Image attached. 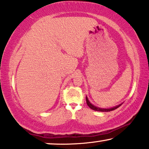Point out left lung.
Returning <instances> with one entry per match:
<instances>
[{
  "label": "left lung",
  "instance_id": "8db88e82",
  "mask_svg": "<svg viewBox=\"0 0 149 149\" xmlns=\"http://www.w3.org/2000/svg\"><path fill=\"white\" fill-rule=\"evenodd\" d=\"M86 103L88 104V106L91 109H93L95 111H101V112H108V111H113L115 109H117L119 107H120L121 105V104H119V105H117L116 107H112V108H109V109H102V108H99V107H96L95 105H93V104H91V102H90V101L88 100V99L87 96L86 97Z\"/></svg>",
  "mask_w": 149,
  "mask_h": 149
}]
</instances>
